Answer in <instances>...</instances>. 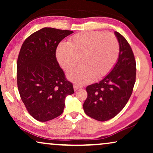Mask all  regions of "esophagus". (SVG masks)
Wrapping results in <instances>:
<instances>
[{"mask_svg": "<svg viewBox=\"0 0 153 153\" xmlns=\"http://www.w3.org/2000/svg\"><path fill=\"white\" fill-rule=\"evenodd\" d=\"M73 87H74V91H76L78 89L81 88H82V86H81V85H77V84H74V85H73Z\"/></svg>", "mask_w": 153, "mask_h": 153, "instance_id": "esophagus-1", "label": "esophagus"}]
</instances>
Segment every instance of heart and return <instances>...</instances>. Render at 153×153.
Returning a JSON list of instances; mask_svg holds the SVG:
<instances>
[{"label":"heart","instance_id":"b5f03b06","mask_svg":"<svg viewBox=\"0 0 153 153\" xmlns=\"http://www.w3.org/2000/svg\"><path fill=\"white\" fill-rule=\"evenodd\" d=\"M119 49L118 41L113 33L87 31L74 35L68 43H60L56 58L65 71L78 66L82 58L84 64L68 73V77L73 82L85 84L111 70L118 60Z\"/></svg>","mask_w":153,"mask_h":153}]
</instances>
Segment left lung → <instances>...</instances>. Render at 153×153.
I'll return each mask as SVG.
<instances>
[{
  "mask_svg": "<svg viewBox=\"0 0 153 153\" xmlns=\"http://www.w3.org/2000/svg\"><path fill=\"white\" fill-rule=\"evenodd\" d=\"M114 34L120 48L118 61L102 81L86 87L88 97L83 105L87 116L99 121L110 120L122 111L136 81V61L131 47L122 35L116 31Z\"/></svg>",
  "mask_w": 153,
  "mask_h": 153,
  "instance_id": "1",
  "label": "left lung"
}]
</instances>
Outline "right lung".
Listing matches in <instances>:
<instances>
[{
    "instance_id": "1",
    "label": "right lung",
    "mask_w": 153,
    "mask_h": 153,
    "mask_svg": "<svg viewBox=\"0 0 153 153\" xmlns=\"http://www.w3.org/2000/svg\"><path fill=\"white\" fill-rule=\"evenodd\" d=\"M74 32L43 28L26 39L17 59L16 76L21 99L29 114L40 122L59 116L68 95L74 93L56 59L58 44Z\"/></svg>"
}]
</instances>
